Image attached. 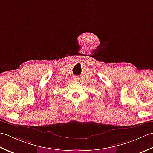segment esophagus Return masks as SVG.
<instances>
[{
	"instance_id": "obj_1",
	"label": "esophagus",
	"mask_w": 153,
	"mask_h": 153,
	"mask_svg": "<svg viewBox=\"0 0 153 153\" xmlns=\"http://www.w3.org/2000/svg\"><path fill=\"white\" fill-rule=\"evenodd\" d=\"M73 79L74 80H78V79H79V76H73Z\"/></svg>"
}]
</instances>
